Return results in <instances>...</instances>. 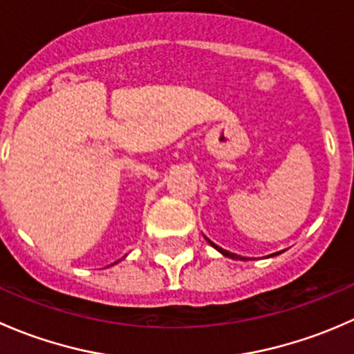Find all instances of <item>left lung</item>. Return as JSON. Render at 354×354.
I'll return each mask as SVG.
<instances>
[{
	"mask_svg": "<svg viewBox=\"0 0 354 354\" xmlns=\"http://www.w3.org/2000/svg\"><path fill=\"white\" fill-rule=\"evenodd\" d=\"M204 239H206V242L209 243L211 247H214V249L218 250V252L221 254V256H225V257H230V259H235V261H249V257H242V256H236V254H233V252H228V250H225V249H221V247H218L216 243H213L211 242L209 239H207V236H204ZM278 254H281V250H279V252H274V254H271V256H268V257H274V256H278Z\"/></svg>",
	"mask_w": 354,
	"mask_h": 354,
	"instance_id": "left-lung-1",
	"label": "left lung"
}]
</instances>
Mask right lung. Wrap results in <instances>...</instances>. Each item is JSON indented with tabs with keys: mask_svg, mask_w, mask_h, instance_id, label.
Returning a JSON list of instances; mask_svg holds the SVG:
<instances>
[{
	"mask_svg": "<svg viewBox=\"0 0 354 354\" xmlns=\"http://www.w3.org/2000/svg\"><path fill=\"white\" fill-rule=\"evenodd\" d=\"M114 264H118V262H114ZM111 266H112V264H111Z\"/></svg>",
	"mask_w": 354,
	"mask_h": 354,
	"instance_id": "right-lung-1",
	"label": "right lung"
}]
</instances>
